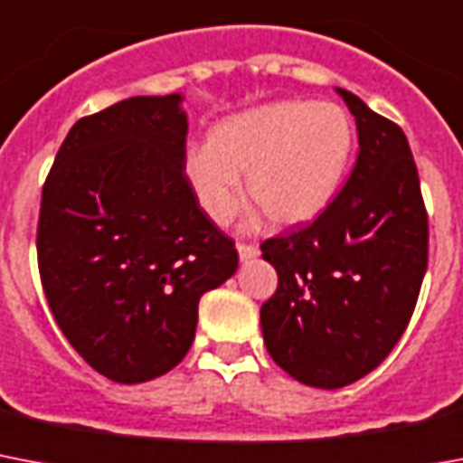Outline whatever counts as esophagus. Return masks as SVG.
I'll return each mask as SVG.
<instances>
[{
    "instance_id": "1",
    "label": "esophagus",
    "mask_w": 463,
    "mask_h": 463,
    "mask_svg": "<svg viewBox=\"0 0 463 463\" xmlns=\"http://www.w3.org/2000/svg\"><path fill=\"white\" fill-rule=\"evenodd\" d=\"M236 250H239V258H241L243 262L253 260V258H258V255H260V249H258V246H253V243H239V246H236Z\"/></svg>"
}]
</instances>
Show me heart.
<instances>
[{
    "mask_svg": "<svg viewBox=\"0 0 463 463\" xmlns=\"http://www.w3.org/2000/svg\"><path fill=\"white\" fill-rule=\"evenodd\" d=\"M354 127L332 102L279 99L227 117L208 143L188 146L184 176L214 224H229L249 201L279 227L303 224L335 198L349 165Z\"/></svg>",
    "mask_w": 463,
    "mask_h": 463,
    "instance_id": "1",
    "label": "heart"
}]
</instances>
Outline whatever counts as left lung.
<instances>
[{
  "instance_id": "obj_1",
  "label": "left lung",
  "mask_w": 463,
  "mask_h": 463,
  "mask_svg": "<svg viewBox=\"0 0 463 463\" xmlns=\"http://www.w3.org/2000/svg\"><path fill=\"white\" fill-rule=\"evenodd\" d=\"M358 128L354 172L316 220L262 241L279 284L262 303L269 356L294 380L336 390L378 368L419 301L428 213L404 131L336 88Z\"/></svg>"
}]
</instances>
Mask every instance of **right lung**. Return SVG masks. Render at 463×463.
<instances>
[{"label": "right lung", "mask_w": 463, "mask_h": 463, "mask_svg": "<svg viewBox=\"0 0 463 463\" xmlns=\"http://www.w3.org/2000/svg\"><path fill=\"white\" fill-rule=\"evenodd\" d=\"M186 133L179 92L121 99L73 124L43 186L38 268L52 316L114 383L181 364L201 296L239 268L184 176Z\"/></svg>", "instance_id": "right-lung-1"}]
</instances>
